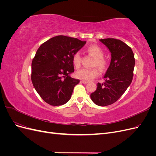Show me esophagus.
<instances>
[{"label": "esophagus", "instance_id": "obj_1", "mask_svg": "<svg viewBox=\"0 0 156 156\" xmlns=\"http://www.w3.org/2000/svg\"><path fill=\"white\" fill-rule=\"evenodd\" d=\"M81 83H82L83 84H87L88 82L87 81H84V80H82V81H81Z\"/></svg>", "mask_w": 156, "mask_h": 156}]
</instances>
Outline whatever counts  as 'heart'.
Listing matches in <instances>:
<instances>
[{
  "label": "heart",
  "mask_w": 156,
  "mask_h": 156,
  "mask_svg": "<svg viewBox=\"0 0 156 156\" xmlns=\"http://www.w3.org/2000/svg\"><path fill=\"white\" fill-rule=\"evenodd\" d=\"M87 51L90 55L96 58L94 62V66H97L101 69H103L106 67V61L103 58L104 52L100 47L96 45H90L87 48ZM72 62L75 68H79L80 66L81 62V56L79 52H76L73 55ZM98 75L99 72L97 68H83L77 70L75 73V76L80 79L84 80V81H90L98 77Z\"/></svg>",
  "instance_id": "obj_1"
}]
</instances>
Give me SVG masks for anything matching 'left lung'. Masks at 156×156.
Here are the masks:
<instances>
[{
    "mask_svg": "<svg viewBox=\"0 0 156 156\" xmlns=\"http://www.w3.org/2000/svg\"><path fill=\"white\" fill-rule=\"evenodd\" d=\"M111 53L109 66L104 75L105 83H98L97 89L90 94L92 101L99 106L109 105L122 96L131 83L135 58L130 47L114 38L101 39Z\"/></svg>",
    "mask_w": 156,
    "mask_h": 156,
    "instance_id": "obj_1",
    "label": "left lung"
}]
</instances>
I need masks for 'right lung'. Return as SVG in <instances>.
Instances as JSON below:
<instances>
[{"mask_svg": "<svg viewBox=\"0 0 156 156\" xmlns=\"http://www.w3.org/2000/svg\"><path fill=\"white\" fill-rule=\"evenodd\" d=\"M86 42L57 36L37 50L32 62L31 80L36 92L48 104L62 105L70 100L74 87L79 83L69 75L74 72L72 56Z\"/></svg>", "mask_w": 156, "mask_h": 156, "instance_id": "add662e5", "label": "right lung"}]
</instances>
